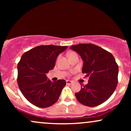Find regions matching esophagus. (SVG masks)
I'll return each instance as SVG.
<instances>
[{"mask_svg": "<svg viewBox=\"0 0 131 131\" xmlns=\"http://www.w3.org/2000/svg\"><path fill=\"white\" fill-rule=\"evenodd\" d=\"M66 82H67V84H69V85L72 84H73V81H70V80H67L66 81Z\"/></svg>", "mask_w": 131, "mask_h": 131, "instance_id": "esophagus-1", "label": "esophagus"}]
</instances>
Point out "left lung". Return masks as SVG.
Masks as SVG:
<instances>
[{
  "instance_id": "obj_1",
  "label": "left lung",
  "mask_w": 131,
  "mask_h": 131,
  "mask_svg": "<svg viewBox=\"0 0 131 131\" xmlns=\"http://www.w3.org/2000/svg\"><path fill=\"white\" fill-rule=\"evenodd\" d=\"M70 49L81 55L84 61L82 72L89 77L88 84L81 85V91L75 94L78 101L91 107L102 104L113 94L118 84V65L115 58L92 43H79Z\"/></svg>"
}]
</instances>
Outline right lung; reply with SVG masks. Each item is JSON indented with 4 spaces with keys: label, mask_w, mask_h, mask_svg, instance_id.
I'll return each mask as SVG.
<instances>
[{
    "label": "right lung",
    "mask_w": 131,
    "mask_h": 131,
    "mask_svg": "<svg viewBox=\"0 0 131 131\" xmlns=\"http://www.w3.org/2000/svg\"><path fill=\"white\" fill-rule=\"evenodd\" d=\"M67 47L39 46L23 54L18 63L17 82L22 94L32 105L47 108L58 100L66 81L52 82L47 79L46 73L53 68L58 55Z\"/></svg>",
    "instance_id": "1"
}]
</instances>
